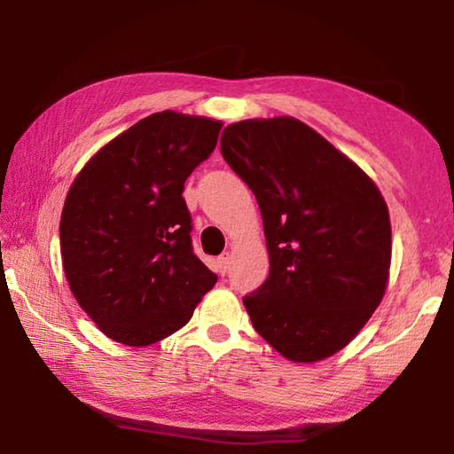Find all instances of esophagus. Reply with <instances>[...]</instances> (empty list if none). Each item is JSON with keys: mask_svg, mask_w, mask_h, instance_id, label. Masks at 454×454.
<instances>
[{"mask_svg": "<svg viewBox=\"0 0 454 454\" xmlns=\"http://www.w3.org/2000/svg\"><path fill=\"white\" fill-rule=\"evenodd\" d=\"M218 266H220V272L222 274L228 272V266H230V254H228V252L218 258Z\"/></svg>", "mask_w": 454, "mask_h": 454, "instance_id": "34e87169", "label": "esophagus"}]
</instances>
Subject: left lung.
<instances>
[{"label": "left lung", "instance_id": "8db88e82", "mask_svg": "<svg viewBox=\"0 0 454 454\" xmlns=\"http://www.w3.org/2000/svg\"><path fill=\"white\" fill-rule=\"evenodd\" d=\"M222 156L258 200L270 274L244 296L256 333L294 363L342 350L388 284L393 234L376 184L304 121L224 128Z\"/></svg>", "mask_w": 454, "mask_h": 454}]
</instances>
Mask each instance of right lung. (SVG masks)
Here are the masks:
<instances>
[{"mask_svg": "<svg viewBox=\"0 0 454 454\" xmlns=\"http://www.w3.org/2000/svg\"><path fill=\"white\" fill-rule=\"evenodd\" d=\"M222 121L158 112L99 148L59 220L75 301L102 333L150 347L180 330L216 284L192 250L184 182L218 144Z\"/></svg>", "mask_w": 454, "mask_h": 454, "instance_id": "add662e5", "label": "right lung"}]
</instances>
